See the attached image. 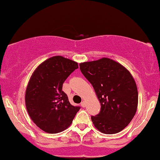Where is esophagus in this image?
<instances>
[{
  "label": "esophagus",
  "mask_w": 160,
  "mask_h": 160,
  "mask_svg": "<svg viewBox=\"0 0 160 160\" xmlns=\"http://www.w3.org/2000/svg\"><path fill=\"white\" fill-rule=\"evenodd\" d=\"M81 106H82V107H83V108H84V107L86 106V102L83 101V102H81Z\"/></svg>",
  "instance_id": "1"
}]
</instances>
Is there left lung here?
<instances>
[{
    "label": "left lung",
    "instance_id": "obj_1",
    "mask_svg": "<svg viewBox=\"0 0 160 160\" xmlns=\"http://www.w3.org/2000/svg\"><path fill=\"white\" fill-rule=\"evenodd\" d=\"M101 104L91 116L94 127L105 134H114L130 123L138 107V89L130 72L121 63L107 58L79 64Z\"/></svg>",
    "mask_w": 160,
    "mask_h": 160
}]
</instances>
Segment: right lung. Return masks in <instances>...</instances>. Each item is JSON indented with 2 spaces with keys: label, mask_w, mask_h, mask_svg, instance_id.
<instances>
[{
  "label": "right lung",
  "mask_w": 160,
  "mask_h": 160,
  "mask_svg": "<svg viewBox=\"0 0 160 160\" xmlns=\"http://www.w3.org/2000/svg\"><path fill=\"white\" fill-rule=\"evenodd\" d=\"M78 63L62 56H54L35 69L25 92L28 114L39 129L48 133H58L67 129L80 109L69 102L62 91L63 83Z\"/></svg>",
  "instance_id": "obj_1"
}]
</instances>
